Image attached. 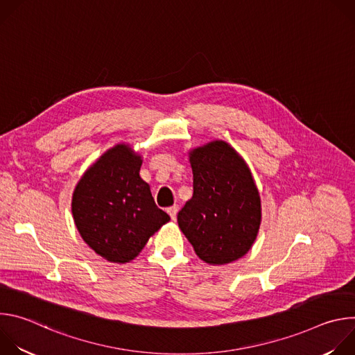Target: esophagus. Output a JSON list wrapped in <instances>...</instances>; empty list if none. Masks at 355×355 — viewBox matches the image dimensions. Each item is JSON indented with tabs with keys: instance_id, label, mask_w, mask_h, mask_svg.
Wrapping results in <instances>:
<instances>
[{
	"instance_id": "1",
	"label": "esophagus",
	"mask_w": 355,
	"mask_h": 355,
	"mask_svg": "<svg viewBox=\"0 0 355 355\" xmlns=\"http://www.w3.org/2000/svg\"><path fill=\"white\" fill-rule=\"evenodd\" d=\"M167 212H168L170 218L174 220V219L177 218V214H178V207H177V205H173V207H170V208L167 209Z\"/></svg>"
}]
</instances>
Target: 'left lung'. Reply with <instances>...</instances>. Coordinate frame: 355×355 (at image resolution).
<instances>
[{
	"label": "left lung",
	"mask_w": 355,
	"mask_h": 355,
	"mask_svg": "<svg viewBox=\"0 0 355 355\" xmlns=\"http://www.w3.org/2000/svg\"><path fill=\"white\" fill-rule=\"evenodd\" d=\"M192 198L178 212V226L200 260H239L257 237L260 196L251 173L236 151L216 140L189 155Z\"/></svg>",
	"instance_id": "left-lung-1"
}]
</instances>
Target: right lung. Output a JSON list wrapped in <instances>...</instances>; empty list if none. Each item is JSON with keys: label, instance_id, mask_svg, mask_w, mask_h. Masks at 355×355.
Instances as JSON below:
<instances>
[{"label": "right lung", "instance_id": "obj_1", "mask_svg": "<svg viewBox=\"0 0 355 355\" xmlns=\"http://www.w3.org/2000/svg\"><path fill=\"white\" fill-rule=\"evenodd\" d=\"M141 160L125 144L108 150L83 175L71 211L84 241L108 261L133 260L170 216L140 175Z\"/></svg>", "mask_w": 355, "mask_h": 355}]
</instances>
